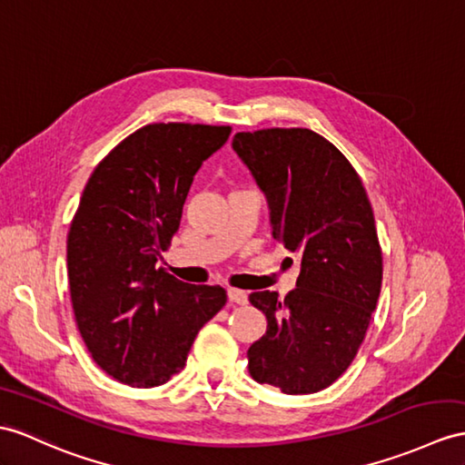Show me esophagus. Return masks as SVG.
I'll use <instances>...</instances> for the list:
<instances>
[{
  "label": "esophagus",
  "mask_w": 465,
  "mask_h": 465,
  "mask_svg": "<svg viewBox=\"0 0 465 465\" xmlns=\"http://www.w3.org/2000/svg\"><path fill=\"white\" fill-rule=\"evenodd\" d=\"M226 296H229V302H231V303L244 305V303L248 302L246 292H242V290H236V288H229V290H226Z\"/></svg>",
  "instance_id": "obj_1"
}]
</instances>
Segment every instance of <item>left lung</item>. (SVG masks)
Listing matches in <instances>:
<instances>
[{
	"mask_svg": "<svg viewBox=\"0 0 465 465\" xmlns=\"http://www.w3.org/2000/svg\"><path fill=\"white\" fill-rule=\"evenodd\" d=\"M232 150L266 197L274 241L302 260L284 300L270 290L248 296L268 322L246 353L248 372L286 394L323 391L353 363L381 293L367 191L347 157L308 128L239 132Z\"/></svg>",
	"mask_w": 465,
	"mask_h": 465,
	"instance_id": "8db88e82",
	"label": "left lung"
}]
</instances>
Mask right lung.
Masks as SVG:
<instances>
[{
	"label": "right lung",
	"instance_id": "obj_1",
	"mask_svg": "<svg viewBox=\"0 0 465 465\" xmlns=\"http://www.w3.org/2000/svg\"><path fill=\"white\" fill-rule=\"evenodd\" d=\"M229 135L231 126L147 124L96 165L83 191L66 239L73 310L94 363L124 384L152 389L177 375L226 303L221 286L185 284L155 264L195 173Z\"/></svg>",
	"mask_w": 465,
	"mask_h": 465
}]
</instances>
